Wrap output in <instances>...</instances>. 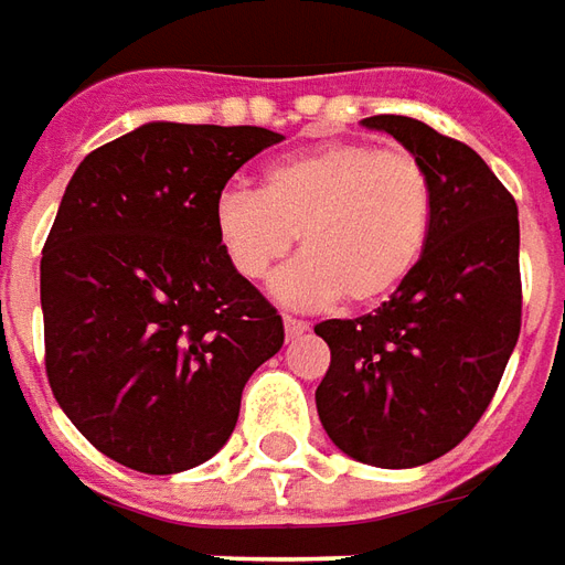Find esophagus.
Instances as JSON below:
<instances>
[{
  "mask_svg": "<svg viewBox=\"0 0 565 565\" xmlns=\"http://www.w3.org/2000/svg\"><path fill=\"white\" fill-rule=\"evenodd\" d=\"M282 326H286V338H301L303 331H310V322L295 319V316H282Z\"/></svg>",
  "mask_w": 565,
  "mask_h": 565,
  "instance_id": "1",
  "label": "esophagus"
}]
</instances>
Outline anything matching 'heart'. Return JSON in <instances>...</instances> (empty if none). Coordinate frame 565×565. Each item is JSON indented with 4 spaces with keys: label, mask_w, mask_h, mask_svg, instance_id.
<instances>
[{
    "label": "heart",
    "mask_w": 565,
    "mask_h": 565,
    "mask_svg": "<svg viewBox=\"0 0 565 565\" xmlns=\"http://www.w3.org/2000/svg\"><path fill=\"white\" fill-rule=\"evenodd\" d=\"M435 188L426 167L395 148L326 142L270 163L262 191L227 188L215 200V239L239 276L258 282L298 243L301 262L274 279L295 307L390 298L426 255Z\"/></svg>",
    "instance_id": "obj_1"
}]
</instances>
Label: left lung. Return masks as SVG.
<instances>
[{"instance_id": "obj_1", "label": "left lung", "mask_w": 565, "mask_h": 565, "mask_svg": "<svg viewBox=\"0 0 565 565\" xmlns=\"http://www.w3.org/2000/svg\"><path fill=\"white\" fill-rule=\"evenodd\" d=\"M365 127L395 136L435 188L417 270L374 313L326 319L331 365L316 390L328 438L377 468L426 466L475 429L520 334V222L508 188L466 142L404 115Z\"/></svg>"}]
</instances>
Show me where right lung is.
Segmentation results:
<instances>
[{
  "label": "right lung",
  "mask_w": 565,
  "mask_h": 565,
  "mask_svg": "<svg viewBox=\"0 0 565 565\" xmlns=\"http://www.w3.org/2000/svg\"><path fill=\"white\" fill-rule=\"evenodd\" d=\"M282 136L151 121L90 151L42 249L47 383L115 462L175 475L237 426L282 319L215 239V200Z\"/></svg>",
  "instance_id": "obj_1"
}]
</instances>
